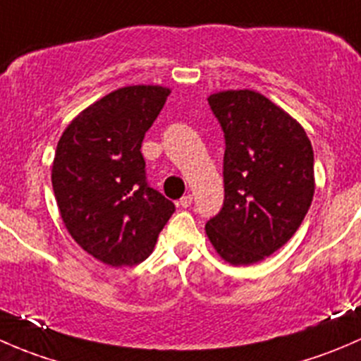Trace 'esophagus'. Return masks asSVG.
I'll return each mask as SVG.
<instances>
[{
    "label": "esophagus",
    "instance_id": "34e87169",
    "mask_svg": "<svg viewBox=\"0 0 361 361\" xmlns=\"http://www.w3.org/2000/svg\"><path fill=\"white\" fill-rule=\"evenodd\" d=\"M192 202H194V197H192L190 194H187V195H183V197H181L180 201H178V206H181V207H190Z\"/></svg>",
    "mask_w": 361,
    "mask_h": 361
}]
</instances>
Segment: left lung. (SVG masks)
Masks as SVG:
<instances>
[{
	"mask_svg": "<svg viewBox=\"0 0 361 361\" xmlns=\"http://www.w3.org/2000/svg\"><path fill=\"white\" fill-rule=\"evenodd\" d=\"M225 137L220 213L206 234L232 265L278 251L300 227L314 195V155L300 123L255 90L207 97Z\"/></svg>",
	"mask_w": 361,
	"mask_h": 361,
	"instance_id": "obj_1",
	"label": "left lung"
}]
</instances>
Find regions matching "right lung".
<instances>
[{"label": "right lung", "instance_id": "right-lung-1", "mask_svg": "<svg viewBox=\"0 0 361 361\" xmlns=\"http://www.w3.org/2000/svg\"><path fill=\"white\" fill-rule=\"evenodd\" d=\"M169 89L133 85L85 108L61 136L52 187L71 238L111 267L150 257L174 204L147 181L141 143Z\"/></svg>", "mask_w": 361, "mask_h": 361}]
</instances>
